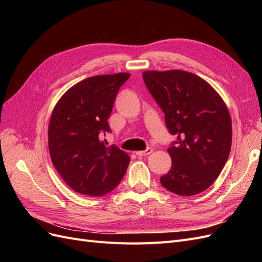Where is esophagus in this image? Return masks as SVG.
Segmentation results:
<instances>
[{
    "label": "esophagus",
    "mask_w": 262,
    "mask_h": 262,
    "mask_svg": "<svg viewBox=\"0 0 262 262\" xmlns=\"http://www.w3.org/2000/svg\"><path fill=\"white\" fill-rule=\"evenodd\" d=\"M152 152H153V148L152 147H147L144 150H139V152H137V155L138 156H146V155H149Z\"/></svg>",
    "instance_id": "34e87169"
}]
</instances>
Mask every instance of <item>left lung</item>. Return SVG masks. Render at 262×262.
<instances>
[{"label": "left lung", "instance_id": "obj_1", "mask_svg": "<svg viewBox=\"0 0 262 262\" xmlns=\"http://www.w3.org/2000/svg\"><path fill=\"white\" fill-rule=\"evenodd\" d=\"M144 83L177 141L167 149L171 168L162 186L179 195L207 190L223 169L232 146V120L223 99L198 75L181 70L145 71Z\"/></svg>", "mask_w": 262, "mask_h": 262}]
</instances>
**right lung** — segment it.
I'll return each mask as SVG.
<instances>
[{
	"instance_id": "right-lung-1",
	"label": "right lung",
	"mask_w": 262,
	"mask_h": 262,
	"mask_svg": "<svg viewBox=\"0 0 262 262\" xmlns=\"http://www.w3.org/2000/svg\"><path fill=\"white\" fill-rule=\"evenodd\" d=\"M129 77L118 73L86 78L66 92L53 109L48 129L51 161L78 193L110 192L128 168L130 156L116 145L107 146L101 137L110 132L107 120L118 91Z\"/></svg>"
}]
</instances>
